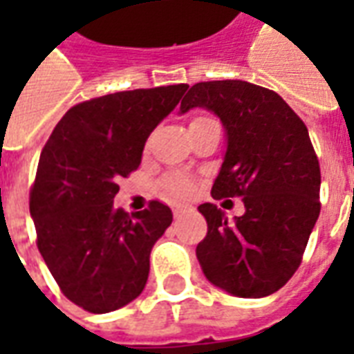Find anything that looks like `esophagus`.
Wrapping results in <instances>:
<instances>
[{
    "label": "esophagus",
    "instance_id": "1",
    "mask_svg": "<svg viewBox=\"0 0 354 354\" xmlns=\"http://www.w3.org/2000/svg\"><path fill=\"white\" fill-rule=\"evenodd\" d=\"M185 212H187V207H176V208H174V218L178 220V218H182Z\"/></svg>",
    "mask_w": 354,
    "mask_h": 354
}]
</instances>
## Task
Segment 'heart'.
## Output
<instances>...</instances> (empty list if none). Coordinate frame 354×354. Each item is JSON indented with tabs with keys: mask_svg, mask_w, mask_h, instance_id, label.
<instances>
[{
	"mask_svg": "<svg viewBox=\"0 0 354 354\" xmlns=\"http://www.w3.org/2000/svg\"><path fill=\"white\" fill-rule=\"evenodd\" d=\"M162 187L172 197H185V195H189L193 192V182L189 178L182 176V174H172L162 182Z\"/></svg>",
	"mask_w": 354,
	"mask_h": 354,
	"instance_id": "heart-1",
	"label": "heart"
}]
</instances>
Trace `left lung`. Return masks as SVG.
<instances>
[{"label":"left lung","instance_id":"left-lung-1","mask_svg":"<svg viewBox=\"0 0 354 354\" xmlns=\"http://www.w3.org/2000/svg\"><path fill=\"white\" fill-rule=\"evenodd\" d=\"M193 108L212 111L225 132L212 197L245 203L233 220L212 203L201 205L208 231L197 260L223 292L266 297L296 273L320 212L319 159L307 127L279 94L241 80L193 85L180 113Z\"/></svg>","mask_w":354,"mask_h":354}]
</instances>
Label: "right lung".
Masks as SVG:
<instances>
[{
	"mask_svg": "<svg viewBox=\"0 0 354 354\" xmlns=\"http://www.w3.org/2000/svg\"><path fill=\"white\" fill-rule=\"evenodd\" d=\"M187 85L136 88L73 106L45 144L30 193L37 248L64 296L88 313L121 309L142 294L149 254L172 223L159 201L113 207L117 180L136 170L147 136Z\"/></svg>",
	"mask_w": 354,
	"mask_h": 354,
	"instance_id": "1",
	"label": "right lung"
}]
</instances>
